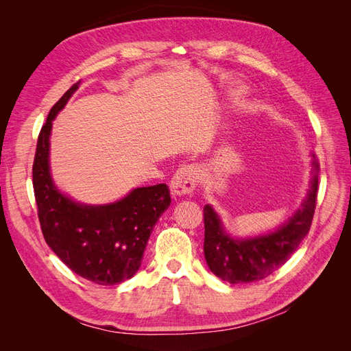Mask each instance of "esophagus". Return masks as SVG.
I'll return each instance as SVG.
<instances>
[{"label":"esophagus","instance_id":"obj_1","mask_svg":"<svg viewBox=\"0 0 351 351\" xmlns=\"http://www.w3.org/2000/svg\"><path fill=\"white\" fill-rule=\"evenodd\" d=\"M199 168L195 164L180 167L171 178V190L174 195H190L199 182Z\"/></svg>","mask_w":351,"mask_h":351}]
</instances>
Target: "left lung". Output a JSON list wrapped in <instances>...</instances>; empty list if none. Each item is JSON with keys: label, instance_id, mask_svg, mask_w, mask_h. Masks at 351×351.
Here are the masks:
<instances>
[{"label": "left lung", "instance_id": "obj_1", "mask_svg": "<svg viewBox=\"0 0 351 351\" xmlns=\"http://www.w3.org/2000/svg\"><path fill=\"white\" fill-rule=\"evenodd\" d=\"M319 161L313 154L312 184L295 215L268 236L234 240L222 230L221 221L209 205L204 208V252L209 269L230 284L267 278L287 262L311 230L317 199Z\"/></svg>", "mask_w": 351, "mask_h": 351}]
</instances>
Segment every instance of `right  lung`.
Segmentation results:
<instances>
[{"label":"right lung","mask_w":351,"mask_h":351,"mask_svg":"<svg viewBox=\"0 0 351 351\" xmlns=\"http://www.w3.org/2000/svg\"><path fill=\"white\" fill-rule=\"evenodd\" d=\"M79 84L80 80L51 108L38 136L32 167L38 218L47 244L74 274L114 285L139 269L147 240L171 197L167 184H156L134 189L111 205L88 206L58 192L48 164L51 125Z\"/></svg>","instance_id":"1"}]
</instances>
